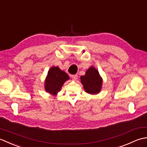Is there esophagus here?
Segmentation results:
<instances>
[{
  "instance_id": "1",
  "label": "esophagus",
  "mask_w": 147,
  "mask_h": 147,
  "mask_svg": "<svg viewBox=\"0 0 147 147\" xmlns=\"http://www.w3.org/2000/svg\"><path fill=\"white\" fill-rule=\"evenodd\" d=\"M71 77L72 80H74V81L77 80V79H78V75H76V74H74V75H71Z\"/></svg>"
}]
</instances>
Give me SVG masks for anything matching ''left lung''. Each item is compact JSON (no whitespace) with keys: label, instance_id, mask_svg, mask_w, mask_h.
<instances>
[{"label":"left lung","instance_id":"obj_1","mask_svg":"<svg viewBox=\"0 0 147 147\" xmlns=\"http://www.w3.org/2000/svg\"><path fill=\"white\" fill-rule=\"evenodd\" d=\"M85 91L90 94H97L102 89V79L97 69L90 67L84 76L80 78Z\"/></svg>","mask_w":147,"mask_h":147}]
</instances>
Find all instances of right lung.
I'll list each match as a JSON object with an SVG mask.
<instances>
[{
	"instance_id": "add662e5",
	"label": "right lung",
	"mask_w": 147,
	"mask_h": 147,
	"mask_svg": "<svg viewBox=\"0 0 147 147\" xmlns=\"http://www.w3.org/2000/svg\"><path fill=\"white\" fill-rule=\"evenodd\" d=\"M69 79L67 73L58 67L53 66L48 71L45 81V90L53 95H57L63 84Z\"/></svg>"
}]
</instances>
